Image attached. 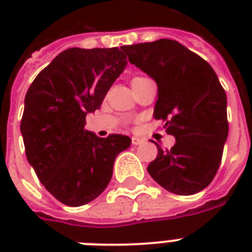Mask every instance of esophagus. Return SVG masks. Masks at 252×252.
Here are the masks:
<instances>
[{
    "instance_id": "esophagus-1",
    "label": "esophagus",
    "mask_w": 252,
    "mask_h": 252,
    "mask_svg": "<svg viewBox=\"0 0 252 252\" xmlns=\"http://www.w3.org/2000/svg\"><path fill=\"white\" fill-rule=\"evenodd\" d=\"M145 142V140H142V138L138 137H132V145L137 146V145H142Z\"/></svg>"
}]
</instances>
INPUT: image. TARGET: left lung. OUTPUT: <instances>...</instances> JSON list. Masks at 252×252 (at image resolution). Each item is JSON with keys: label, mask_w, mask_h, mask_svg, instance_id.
Returning a JSON list of instances; mask_svg holds the SVG:
<instances>
[{"label": "left lung", "mask_w": 252, "mask_h": 252, "mask_svg": "<svg viewBox=\"0 0 252 252\" xmlns=\"http://www.w3.org/2000/svg\"><path fill=\"white\" fill-rule=\"evenodd\" d=\"M122 49L158 86L154 118L175 137L171 149L157 145L148 172L176 195H193L213 180L222 158L229 123L226 93L207 61L170 39Z\"/></svg>", "instance_id": "left-lung-1"}]
</instances>
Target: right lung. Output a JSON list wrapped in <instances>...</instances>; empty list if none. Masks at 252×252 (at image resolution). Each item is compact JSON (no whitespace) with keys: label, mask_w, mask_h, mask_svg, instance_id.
Wrapping results in <instances>:
<instances>
[{"label":"right lung","mask_w":252,"mask_h":252,"mask_svg":"<svg viewBox=\"0 0 252 252\" xmlns=\"http://www.w3.org/2000/svg\"><path fill=\"white\" fill-rule=\"evenodd\" d=\"M119 48H69L45 66L27 90L21 132L26 157L45 189L69 207L90 203L112 178L115 158L130 138H100L85 129L126 66Z\"/></svg>","instance_id":"add662e5"}]
</instances>
